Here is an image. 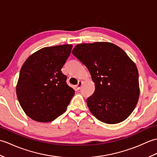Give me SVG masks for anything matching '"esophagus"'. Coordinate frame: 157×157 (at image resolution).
I'll use <instances>...</instances> for the list:
<instances>
[{"label": "esophagus", "instance_id": "1", "mask_svg": "<svg viewBox=\"0 0 157 157\" xmlns=\"http://www.w3.org/2000/svg\"><path fill=\"white\" fill-rule=\"evenodd\" d=\"M82 81H79L78 82V84L76 85V86H75V88H77V90H79L81 88V86H82Z\"/></svg>", "mask_w": 157, "mask_h": 157}]
</instances>
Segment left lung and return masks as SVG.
<instances>
[{
    "label": "left lung",
    "mask_w": 157,
    "mask_h": 157,
    "mask_svg": "<svg viewBox=\"0 0 157 157\" xmlns=\"http://www.w3.org/2000/svg\"><path fill=\"white\" fill-rule=\"evenodd\" d=\"M72 53L87 67L94 83V94L87 99L92 114L108 124L124 121L134 110L140 96L134 62L111 42L79 44Z\"/></svg>",
    "instance_id": "1"
}]
</instances>
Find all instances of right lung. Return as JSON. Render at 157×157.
<instances>
[{
  "label": "right lung",
  "mask_w": 157,
  "mask_h": 157,
  "mask_svg": "<svg viewBox=\"0 0 157 157\" xmlns=\"http://www.w3.org/2000/svg\"><path fill=\"white\" fill-rule=\"evenodd\" d=\"M71 44L40 49L23 63L16 94L23 111L38 122H50L66 111L75 94L67 84L61 69L71 53Z\"/></svg>",
  "instance_id": "right-lung-1"
}]
</instances>
